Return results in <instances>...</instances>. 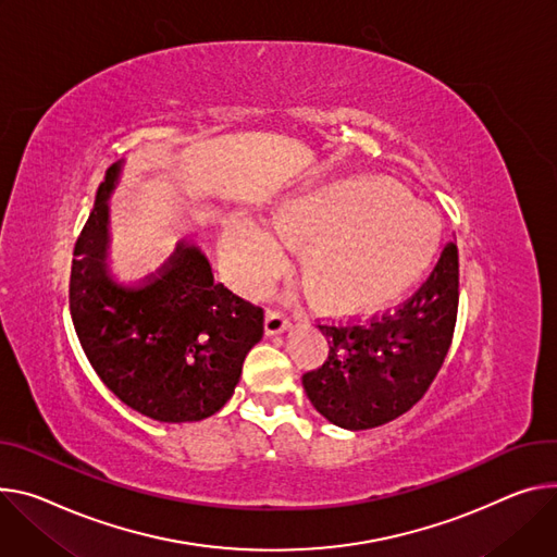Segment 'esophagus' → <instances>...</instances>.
Returning a JSON list of instances; mask_svg holds the SVG:
<instances>
[{
    "label": "esophagus",
    "mask_w": 557,
    "mask_h": 557,
    "mask_svg": "<svg viewBox=\"0 0 557 557\" xmlns=\"http://www.w3.org/2000/svg\"><path fill=\"white\" fill-rule=\"evenodd\" d=\"M288 324H290L288 318H286L284 313L275 311V309H269L267 315H264V331H267L269 335H277V333L286 331Z\"/></svg>",
    "instance_id": "esophagus-1"
}]
</instances>
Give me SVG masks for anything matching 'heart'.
Segmentation results:
<instances>
[{
    "label": "heart",
    "mask_w": 557,
    "mask_h": 557,
    "mask_svg": "<svg viewBox=\"0 0 557 557\" xmlns=\"http://www.w3.org/2000/svg\"><path fill=\"white\" fill-rule=\"evenodd\" d=\"M269 226L299 248L297 277L313 305L342 315L377 311L407 293L442 242L440 218L380 177L337 180L290 197L271 211ZM274 238L246 218L226 226L224 250L239 286H256L277 269L282 246Z\"/></svg>",
    "instance_id": "1"
}]
</instances>
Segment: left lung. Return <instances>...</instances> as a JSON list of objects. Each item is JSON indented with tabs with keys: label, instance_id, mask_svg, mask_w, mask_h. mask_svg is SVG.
Segmentation results:
<instances>
[{
	"label": "left lung",
	"instance_id": "8db88e82",
	"mask_svg": "<svg viewBox=\"0 0 557 557\" xmlns=\"http://www.w3.org/2000/svg\"><path fill=\"white\" fill-rule=\"evenodd\" d=\"M460 301L458 246H444L426 282L367 322L318 324L329 358L301 375L313 407L350 431L382 426L422 399L448 352Z\"/></svg>",
	"mask_w": 557,
	"mask_h": 557
}]
</instances>
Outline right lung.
Wrapping results in <instances>:
<instances>
[{
  "mask_svg": "<svg viewBox=\"0 0 557 557\" xmlns=\"http://www.w3.org/2000/svg\"><path fill=\"white\" fill-rule=\"evenodd\" d=\"M120 169L99 184L75 242L69 305L95 373L133 411L169 424L197 422L231 399L246 352L264 335V311L213 280L195 242L139 280L107 264L109 207Z\"/></svg>",
  "mask_w": 557,
  "mask_h": 557,
  "instance_id": "1",
  "label": "right lung"
}]
</instances>
